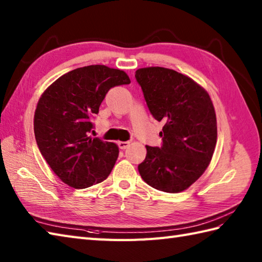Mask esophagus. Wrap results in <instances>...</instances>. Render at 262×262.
Masks as SVG:
<instances>
[{"label":"esophagus","instance_id":"obj_1","mask_svg":"<svg viewBox=\"0 0 262 262\" xmlns=\"http://www.w3.org/2000/svg\"><path fill=\"white\" fill-rule=\"evenodd\" d=\"M118 146L120 149H126L129 146V142H118Z\"/></svg>","mask_w":262,"mask_h":262}]
</instances>
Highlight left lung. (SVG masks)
<instances>
[{
	"label": "left lung",
	"mask_w": 262,
	"mask_h": 262,
	"mask_svg": "<svg viewBox=\"0 0 262 262\" xmlns=\"http://www.w3.org/2000/svg\"><path fill=\"white\" fill-rule=\"evenodd\" d=\"M149 113L164 122L161 147L146 146L138 165L142 179L158 190H186L202 176L213 157L217 122L213 102L190 77L164 68L136 71Z\"/></svg>",
	"instance_id": "1"
}]
</instances>
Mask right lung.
Returning a JSON list of instances; mask_svg holds the SVG:
<instances>
[{"mask_svg":"<svg viewBox=\"0 0 262 262\" xmlns=\"http://www.w3.org/2000/svg\"><path fill=\"white\" fill-rule=\"evenodd\" d=\"M129 83L124 71L90 65L62 75L39 99L33 119L37 145L66 185L84 189L110 174L118 146L89 136L91 118L111 88Z\"/></svg>","mask_w":262,"mask_h":262,"instance_id":"right-lung-1","label":"right lung"}]
</instances>
